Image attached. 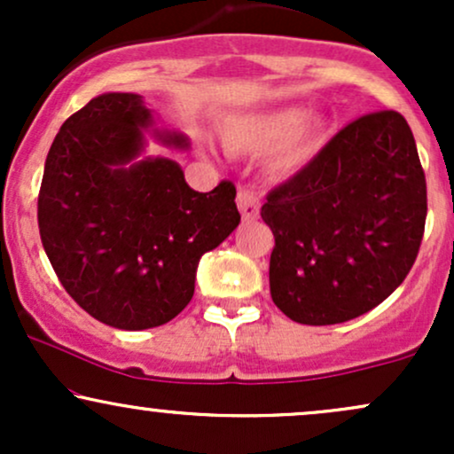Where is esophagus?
I'll return each mask as SVG.
<instances>
[{
	"label": "esophagus",
	"instance_id": "esophagus-1",
	"mask_svg": "<svg viewBox=\"0 0 454 454\" xmlns=\"http://www.w3.org/2000/svg\"><path fill=\"white\" fill-rule=\"evenodd\" d=\"M237 207H239V211H241L243 220H256L258 213H260L258 196L254 194L252 190H247V187H241V190H239Z\"/></svg>",
	"mask_w": 454,
	"mask_h": 454
}]
</instances>
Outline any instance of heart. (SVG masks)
<instances>
[{"label":"heart","mask_w":454,"mask_h":454,"mask_svg":"<svg viewBox=\"0 0 454 454\" xmlns=\"http://www.w3.org/2000/svg\"><path fill=\"white\" fill-rule=\"evenodd\" d=\"M301 106H278L249 113L228 126L223 140L232 153L258 155L270 151L269 168L288 176L305 168L326 145L325 119H303Z\"/></svg>","instance_id":"heart-1"}]
</instances>
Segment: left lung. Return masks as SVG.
Returning a JSON list of instances; mask_svg holds the SVG:
<instances>
[{"label":"left lung","instance_id":"obj_1","mask_svg":"<svg viewBox=\"0 0 454 454\" xmlns=\"http://www.w3.org/2000/svg\"><path fill=\"white\" fill-rule=\"evenodd\" d=\"M273 303L299 325L367 314L410 273L427 220V181L403 114L354 119L305 168L269 192Z\"/></svg>","mask_w":454,"mask_h":454}]
</instances>
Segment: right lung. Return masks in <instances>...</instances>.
<instances>
[{
	"label": "right lung",
	"instance_id": "1",
	"mask_svg": "<svg viewBox=\"0 0 454 454\" xmlns=\"http://www.w3.org/2000/svg\"><path fill=\"white\" fill-rule=\"evenodd\" d=\"M151 111L137 93H104L66 119L38 194L44 252L87 314L123 331L166 325L194 296L198 260L241 222L232 181L207 194L168 158L133 161ZM187 147L181 134H158Z\"/></svg>",
	"mask_w": 454,
	"mask_h": 454
}]
</instances>
